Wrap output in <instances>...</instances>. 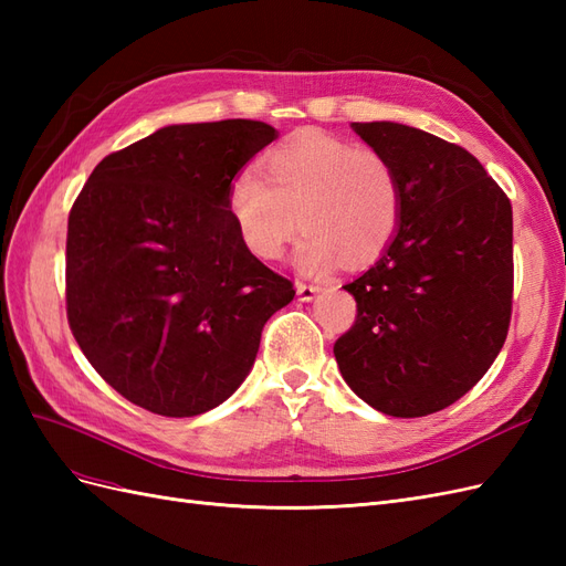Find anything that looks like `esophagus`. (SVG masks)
Here are the masks:
<instances>
[{"label": "esophagus", "instance_id": "esophagus-1", "mask_svg": "<svg viewBox=\"0 0 566 566\" xmlns=\"http://www.w3.org/2000/svg\"><path fill=\"white\" fill-rule=\"evenodd\" d=\"M318 285H312V283H297V297L302 302H312L316 295H318Z\"/></svg>", "mask_w": 566, "mask_h": 566}]
</instances>
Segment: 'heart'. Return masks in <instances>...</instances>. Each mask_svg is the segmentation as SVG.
<instances>
[{"label": "heart", "mask_w": 566, "mask_h": 566, "mask_svg": "<svg viewBox=\"0 0 566 566\" xmlns=\"http://www.w3.org/2000/svg\"><path fill=\"white\" fill-rule=\"evenodd\" d=\"M262 172L241 169L227 193L235 233L260 260H281L302 224L295 266L321 276L345 256L352 264L373 262L399 231L401 181L378 148L300 134L266 153Z\"/></svg>", "instance_id": "1"}]
</instances>
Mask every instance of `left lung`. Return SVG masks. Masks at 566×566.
Instances as JSON below:
<instances>
[{"mask_svg": "<svg viewBox=\"0 0 566 566\" xmlns=\"http://www.w3.org/2000/svg\"><path fill=\"white\" fill-rule=\"evenodd\" d=\"M403 193L382 256L345 290L356 321L335 342L368 406L422 418L468 394L503 349L512 314V205L472 153L399 123H352Z\"/></svg>", "mask_w": 566, "mask_h": 566, "instance_id": "8db88e82", "label": "left lung"}]
</instances>
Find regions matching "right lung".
Here are the masks:
<instances>
[{
  "mask_svg": "<svg viewBox=\"0 0 566 566\" xmlns=\"http://www.w3.org/2000/svg\"><path fill=\"white\" fill-rule=\"evenodd\" d=\"M276 136L256 119L169 125L101 160L73 202L67 323L101 378L150 413L224 403L295 297L227 210L231 179Z\"/></svg>",
  "mask_w": 566,
  "mask_h": 566,
  "instance_id": "add662e5",
  "label": "right lung"
}]
</instances>
